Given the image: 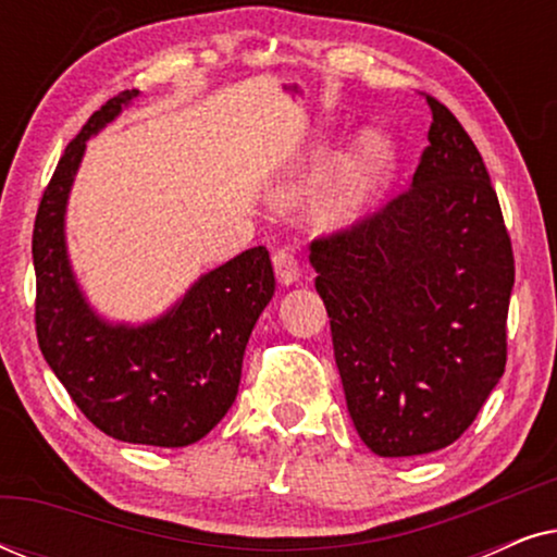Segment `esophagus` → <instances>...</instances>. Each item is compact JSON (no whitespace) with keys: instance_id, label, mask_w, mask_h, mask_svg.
Instances as JSON below:
<instances>
[{"instance_id":"obj_1","label":"esophagus","mask_w":557,"mask_h":557,"mask_svg":"<svg viewBox=\"0 0 557 557\" xmlns=\"http://www.w3.org/2000/svg\"><path fill=\"white\" fill-rule=\"evenodd\" d=\"M273 271H276V278L281 286H294L299 284L301 278L299 261H296L292 250H278V253H273Z\"/></svg>"}]
</instances>
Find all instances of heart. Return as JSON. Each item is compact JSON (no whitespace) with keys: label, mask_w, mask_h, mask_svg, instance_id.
Segmentation results:
<instances>
[{"label":"heart","mask_w":557,"mask_h":557,"mask_svg":"<svg viewBox=\"0 0 557 557\" xmlns=\"http://www.w3.org/2000/svg\"><path fill=\"white\" fill-rule=\"evenodd\" d=\"M387 162H391V144L380 134H364L342 159L337 182H334V187L324 197V223L337 225L352 218L360 210V205L368 200L370 189L383 177ZM326 164H330V159H319V166Z\"/></svg>","instance_id":"heart-1"}]
</instances>
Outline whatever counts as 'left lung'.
Here are the masks:
<instances>
[{"label": "left lung", "mask_w": 557, "mask_h": 557, "mask_svg": "<svg viewBox=\"0 0 557 557\" xmlns=\"http://www.w3.org/2000/svg\"><path fill=\"white\" fill-rule=\"evenodd\" d=\"M408 193L311 243L347 410L372 454L421 456L469 429L507 362L515 258L482 154L436 98Z\"/></svg>", "instance_id": "1"}]
</instances>
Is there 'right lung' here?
Here are the masks:
<instances>
[{"label": "right lung", "mask_w": 557, "mask_h": 557, "mask_svg": "<svg viewBox=\"0 0 557 557\" xmlns=\"http://www.w3.org/2000/svg\"><path fill=\"white\" fill-rule=\"evenodd\" d=\"M136 98L139 90H124L96 111L45 189L33 233L35 324L45 362L96 429L126 444L180 448L231 410L248 337L276 278L269 250L256 246L202 273L149 322H111L90 307L67 256V200L90 136Z\"/></svg>", "instance_id": "add662e5"}]
</instances>
